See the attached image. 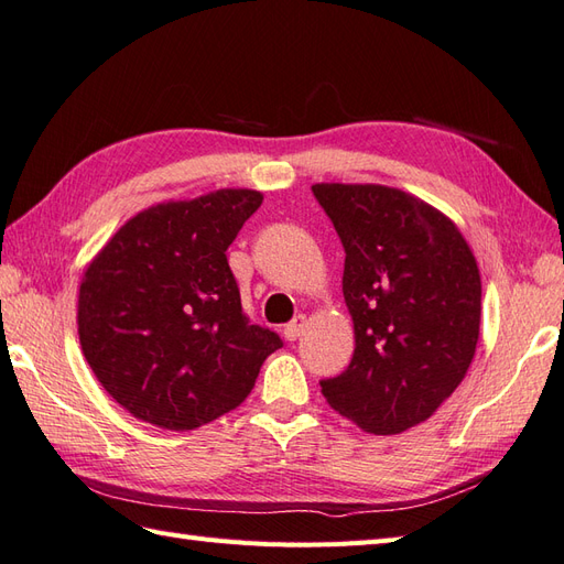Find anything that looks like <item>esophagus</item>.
I'll return each instance as SVG.
<instances>
[{"mask_svg":"<svg viewBox=\"0 0 564 564\" xmlns=\"http://www.w3.org/2000/svg\"><path fill=\"white\" fill-rule=\"evenodd\" d=\"M304 328H306V316H296L292 323L284 325V337H286V340H290V343H294L296 337L304 333Z\"/></svg>","mask_w":564,"mask_h":564,"instance_id":"34e87169","label":"esophagus"}]
</instances>
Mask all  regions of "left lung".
<instances>
[{"instance_id":"left-lung-1","label":"left lung","mask_w":564,"mask_h":564,"mask_svg":"<svg viewBox=\"0 0 564 564\" xmlns=\"http://www.w3.org/2000/svg\"><path fill=\"white\" fill-rule=\"evenodd\" d=\"M345 248L355 355L321 381L330 408L371 434H400L452 395L480 335V272L456 224L386 185L316 183Z\"/></svg>"}]
</instances>
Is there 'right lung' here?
<instances>
[{"mask_svg": "<svg viewBox=\"0 0 564 564\" xmlns=\"http://www.w3.org/2000/svg\"><path fill=\"white\" fill-rule=\"evenodd\" d=\"M258 191L199 195L134 215L79 286V343L116 403L164 430H195L241 405L278 333L243 314L227 248Z\"/></svg>", "mask_w": 564, "mask_h": 564, "instance_id": "obj_1", "label": "right lung"}]
</instances>
